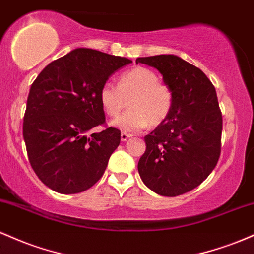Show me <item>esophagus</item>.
Returning a JSON list of instances; mask_svg holds the SVG:
<instances>
[{"instance_id":"obj_1","label":"esophagus","mask_w":254,"mask_h":254,"mask_svg":"<svg viewBox=\"0 0 254 254\" xmlns=\"http://www.w3.org/2000/svg\"><path fill=\"white\" fill-rule=\"evenodd\" d=\"M130 136H132V135L127 134V133H125V132H122V133H121V140H122V141H126L127 139L130 138Z\"/></svg>"}]
</instances>
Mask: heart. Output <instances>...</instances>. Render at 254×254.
<instances>
[{"instance_id": "obj_1", "label": "heart", "mask_w": 254, "mask_h": 254, "mask_svg": "<svg viewBox=\"0 0 254 254\" xmlns=\"http://www.w3.org/2000/svg\"><path fill=\"white\" fill-rule=\"evenodd\" d=\"M102 109L115 118L129 101V110L112 122L124 132L136 133L151 124L158 126L170 115L174 104L173 90L159 81L153 70L135 67L120 75L118 86L105 82L98 92Z\"/></svg>"}]
</instances>
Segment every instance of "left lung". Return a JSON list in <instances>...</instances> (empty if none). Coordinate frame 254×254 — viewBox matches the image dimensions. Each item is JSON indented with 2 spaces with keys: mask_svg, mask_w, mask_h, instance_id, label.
Returning a JSON list of instances; mask_svg holds the SVG:
<instances>
[{
  "mask_svg": "<svg viewBox=\"0 0 254 254\" xmlns=\"http://www.w3.org/2000/svg\"><path fill=\"white\" fill-rule=\"evenodd\" d=\"M135 62L156 68L174 93L170 115L144 138L139 175L157 194H184L210 175L221 155L222 114L216 90L198 67L176 55Z\"/></svg>",
  "mask_w": 254,
  "mask_h": 254,
  "instance_id": "left-lung-1",
  "label": "left lung"
}]
</instances>
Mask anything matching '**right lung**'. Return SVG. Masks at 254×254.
<instances>
[{
    "mask_svg": "<svg viewBox=\"0 0 254 254\" xmlns=\"http://www.w3.org/2000/svg\"><path fill=\"white\" fill-rule=\"evenodd\" d=\"M130 60L78 48L49 64L28 93L22 135L28 161L45 186L62 194L92 187L121 140L105 122L98 99L109 76Z\"/></svg>",
    "mask_w": 254,
    "mask_h": 254,
    "instance_id": "1",
    "label": "right lung"
}]
</instances>
